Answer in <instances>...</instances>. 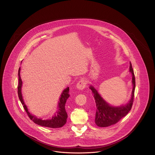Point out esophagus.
Listing matches in <instances>:
<instances>
[{"label": "esophagus", "instance_id": "obj_1", "mask_svg": "<svg viewBox=\"0 0 155 155\" xmlns=\"http://www.w3.org/2000/svg\"><path fill=\"white\" fill-rule=\"evenodd\" d=\"M87 85V81L84 79H81L76 85V88L79 90H83L85 88Z\"/></svg>", "mask_w": 155, "mask_h": 155}]
</instances>
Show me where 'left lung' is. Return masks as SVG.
<instances>
[{"label": "left lung", "mask_w": 155, "mask_h": 155, "mask_svg": "<svg viewBox=\"0 0 155 155\" xmlns=\"http://www.w3.org/2000/svg\"><path fill=\"white\" fill-rule=\"evenodd\" d=\"M130 72L132 75L133 90L130 100L125 104L114 106L108 103L99 94L98 91L92 85L89 89L92 91L96 104V113L95 117V124L100 127H107L117 123L120 119L125 116L131 110L133 106L134 91L135 87V79L132 64L130 63Z\"/></svg>", "instance_id": "1"}]
</instances>
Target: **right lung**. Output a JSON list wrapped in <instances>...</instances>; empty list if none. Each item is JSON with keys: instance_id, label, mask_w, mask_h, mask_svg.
Instances as JSON below:
<instances>
[{"instance_id": "right-lung-1", "label": "right lung", "mask_w": 155, "mask_h": 155, "mask_svg": "<svg viewBox=\"0 0 155 155\" xmlns=\"http://www.w3.org/2000/svg\"><path fill=\"white\" fill-rule=\"evenodd\" d=\"M18 95L19 99L23 106L24 109L27 112L30 119L33 121L35 124L45 127L52 128H61L64 126L67 122V113L65 109V104L66 103L67 100L70 97L69 94V87H67L64 89L59 98V101L58 103L57 110L55 113V114L52 116L50 119H42L41 118H38L35 115L30 113L28 110L27 106L25 105L24 101L22 97L21 88H22V82L21 78L20 76V67L18 70Z\"/></svg>"}]
</instances>
